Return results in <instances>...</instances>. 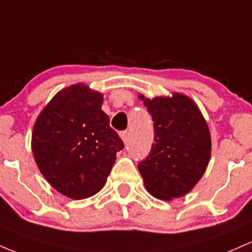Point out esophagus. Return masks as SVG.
Segmentation results:
<instances>
[{"instance_id":"34e87169","label":"esophagus","mask_w":252,"mask_h":252,"mask_svg":"<svg viewBox=\"0 0 252 252\" xmlns=\"http://www.w3.org/2000/svg\"><path fill=\"white\" fill-rule=\"evenodd\" d=\"M128 135H129L128 131H124V132H121V133H120V138L123 139V141L125 144L127 143V141H128Z\"/></svg>"}]
</instances>
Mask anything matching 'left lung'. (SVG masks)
Wrapping results in <instances>:
<instances>
[{
  "label": "left lung",
  "mask_w": 252,
  "mask_h": 252,
  "mask_svg": "<svg viewBox=\"0 0 252 252\" xmlns=\"http://www.w3.org/2000/svg\"><path fill=\"white\" fill-rule=\"evenodd\" d=\"M138 97L151 114L155 128L151 152L138 169L149 193L170 201L188 194L205 174L211 158L210 128L188 96L174 93Z\"/></svg>",
  "instance_id": "1"
}]
</instances>
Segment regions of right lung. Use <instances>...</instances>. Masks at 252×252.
Listing matches in <instances>:
<instances>
[{"mask_svg": "<svg viewBox=\"0 0 252 252\" xmlns=\"http://www.w3.org/2000/svg\"><path fill=\"white\" fill-rule=\"evenodd\" d=\"M103 95L83 83L62 89L36 118L32 151L56 190L73 200L103 188L123 140L101 107Z\"/></svg>", "mask_w": 252, "mask_h": 252, "instance_id": "right-lung-1", "label": "right lung"}]
</instances>
